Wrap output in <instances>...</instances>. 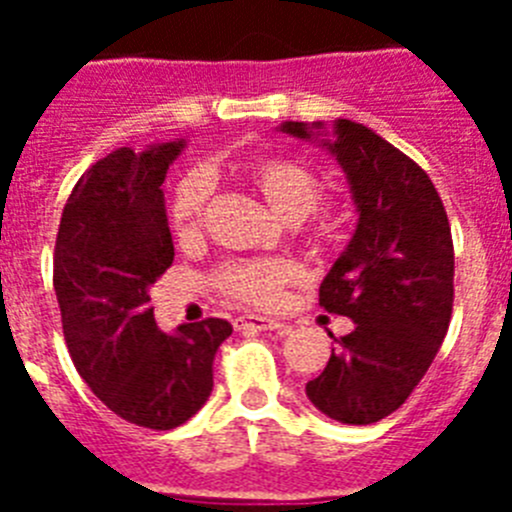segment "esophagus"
Returning a JSON list of instances; mask_svg holds the SVG:
<instances>
[{
  "instance_id": "obj_1",
  "label": "esophagus",
  "mask_w": 512,
  "mask_h": 512,
  "mask_svg": "<svg viewBox=\"0 0 512 512\" xmlns=\"http://www.w3.org/2000/svg\"><path fill=\"white\" fill-rule=\"evenodd\" d=\"M235 330H251V333H259V330H277L284 328L279 320H271V318H261V315H241V318L233 320Z\"/></svg>"
}]
</instances>
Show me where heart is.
I'll return each instance as SVG.
<instances>
[{
	"label": "heart",
	"mask_w": 512,
	"mask_h": 512,
	"mask_svg": "<svg viewBox=\"0 0 512 512\" xmlns=\"http://www.w3.org/2000/svg\"><path fill=\"white\" fill-rule=\"evenodd\" d=\"M238 174L264 194L274 212L287 220L312 215L325 200V187L315 171L302 161L277 153H261L238 164ZM210 182L205 171H189L179 179L169 200V225L179 241L192 238L202 225ZM295 279V266L287 259L230 261L215 274V289L225 300L246 307H277L287 284Z\"/></svg>",
	"instance_id": "b5f03b06"
}]
</instances>
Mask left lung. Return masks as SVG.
Listing matches in <instances>:
<instances>
[{
  "label": "left lung",
  "mask_w": 512,
  "mask_h": 512,
  "mask_svg": "<svg viewBox=\"0 0 512 512\" xmlns=\"http://www.w3.org/2000/svg\"><path fill=\"white\" fill-rule=\"evenodd\" d=\"M312 128L282 125L297 138H310ZM323 146L346 171L359 225L320 284V307L356 328L305 392L328 418L369 425L413 395L446 338L454 241L431 176L400 148L351 120H338L336 138Z\"/></svg>",
  "instance_id": "obj_1"
}]
</instances>
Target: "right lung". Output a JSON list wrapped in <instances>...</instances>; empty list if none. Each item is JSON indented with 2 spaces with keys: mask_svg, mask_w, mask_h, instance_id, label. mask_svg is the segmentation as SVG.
Returning <instances> with one entry per match:
<instances>
[{
  "mask_svg": "<svg viewBox=\"0 0 512 512\" xmlns=\"http://www.w3.org/2000/svg\"><path fill=\"white\" fill-rule=\"evenodd\" d=\"M182 143L117 148L81 174L63 207L53 289L81 379L128 423L171 431L212 392L228 320L158 330L148 289L174 264L161 184Z\"/></svg>",
  "mask_w": 512,
  "mask_h": 512,
  "instance_id": "1",
  "label": "right lung"
}]
</instances>
